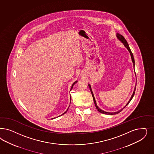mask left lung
I'll use <instances>...</instances> for the list:
<instances>
[{
  "instance_id": "1",
  "label": "left lung",
  "mask_w": 154,
  "mask_h": 154,
  "mask_svg": "<svg viewBox=\"0 0 154 154\" xmlns=\"http://www.w3.org/2000/svg\"><path fill=\"white\" fill-rule=\"evenodd\" d=\"M116 37H117V38L119 39V40L124 44V45L125 46V47L128 50V51H129V53H130V55H131V60H132V62H133V66H134H134H135V60H134V57H133V53H132V52H131V50L130 49V48H129V44H128V42H127V41H126V40L125 39L124 37L122 35H120L119 33H117L116 34ZM136 75V74H135ZM137 85V84H136ZM136 85H135V88H134V92H133V94L131 95V97H130V99L129 100V101L128 102V103L126 104V106L124 107V108H122L121 109H120L119 110V111H117V112H105L104 110H102V109H100L99 108V106L97 105V104H96V100H95V99H94V94H93V92H92V88H91V85L88 84V86H89V89H90V91H91V94H92V97H93V99H94V104H95V106H96V109H97V110L100 112V113H103V114H108V115H113V114H117V113H119L120 112H121L122 110V109H124L129 104V103L130 102V101L131 100V99H133V96H134V94H135V89H136Z\"/></svg>"
}]
</instances>
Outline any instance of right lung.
<instances>
[{
	"instance_id": "add662e5",
	"label": "right lung",
	"mask_w": 154,
	"mask_h": 154,
	"mask_svg": "<svg viewBox=\"0 0 154 154\" xmlns=\"http://www.w3.org/2000/svg\"><path fill=\"white\" fill-rule=\"evenodd\" d=\"M77 82H78V81H77V80H76V81H75V82L74 83H73V84H72V86H71V89H70V91H71V89H72V87H73V86H74V85L75 84V83H77ZM70 103H71V97H70ZM68 109H69V108H67V110H66V112H64V113H63V114H61V115H60V116H62V115H63V114H65V113H66V112H67V110H68ZM58 117H59V116H58ZM55 119V118H53V119Z\"/></svg>"
}]
</instances>
